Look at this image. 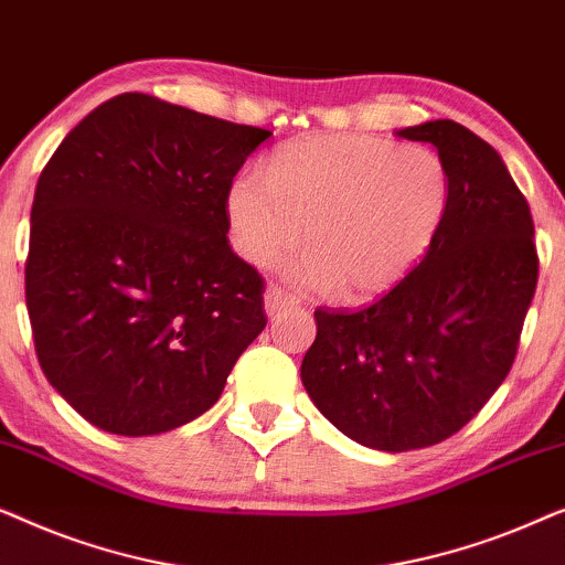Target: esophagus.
I'll list each match as a JSON object with an SVG mask.
<instances>
[{
	"mask_svg": "<svg viewBox=\"0 0 565 565\" xmlns=\"http://www.w3.org/2000/svg\"><path fill=\"white\" fill-rule=\"evenodd\" d=\"M298 303V298L292 296V292H288L285 288H280V285H269V288L265 290V308H267V313L269 316H275V313H280L282 308H288V306H296Z\"/></svg>",
	"mask_w": 565,
	"mask_h": 565,
	"instance_id": "34e87169",
	"label": "esophagus"
}]
</instances>
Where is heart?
<instances>
[{
  "label": "heart",
  "mask_w": 565,
  "mask_h": 565,
  "mask_svg": "<svg viewBox=\"0 0 565 565\" xmlns=\"http://www.w3.org/2000/svg\"><path fill=\"white\" fill-rule=\"evenodd\" d=\"M445 159L419 143L373 136H308L277 149L267 180L238 172L226 192L231 242L267 267L296 249L292 275L337 298L365 300L396 288L437 242L450 207Z\"/></svg>",
  "instance_id": "obj_1"
}]
</instances>
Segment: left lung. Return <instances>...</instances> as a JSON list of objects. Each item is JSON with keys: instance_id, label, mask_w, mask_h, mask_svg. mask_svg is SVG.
Instances as JSON below:
<instances>
[{"instance_id": "8db88e82", "label": "left lung", "mask_w": 565, "mask_h": 565, "mask_svg": "<svg viewBox=\"0 0 565 565\" xmlns=\"http://www.w3.org/2000/svg\"><path fill=\"white\" fill-rule=\"evenodd\" d=\"M450 169L447 218L419 265L360 311L316 308L300 377L354 443L419 450L460 431L504 383L537 285L535 223L493 146L455 120L398 130Z\"/></svg>"}]
</instances>
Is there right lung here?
I'll return each instance as SVG.
<instances>
[{"label":"right lung","mask_w":565,"mask_h":565,"mask_svg":"<svg viewBox=\"0 0 565 565\" xmlns=\"http://www.w3.org/2000/svg\"><path fill=\"white\" fill-rule=\"evenodd\" d=\"M269 136L126 92L43 167L25 303L45 377L89 424L143 437L198 419L267 327L226 192Z\"/></svg>","instance_id":"obj_1"}]
</instances>
